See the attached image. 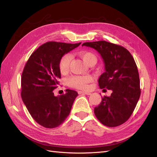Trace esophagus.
Returning a JSON list of instances; mask_svg holds the SVG:
<instances>
[{"mask_svg":"<svg viewBox=\"0 0 157 157\" xmlns=\"http://www.w3.org/2000/svg\"><path fill=\"white\" fill-rule=\"evenodd\" d=\"M78 94H86V95H90V94H91V93H90V92H82V91H78Z\"/></svg>","mask_w":157,"mask_h":157,"instance_id":"obj_1","label":"esophagus"}]
</instances>
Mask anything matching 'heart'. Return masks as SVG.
<instances>
[{
  "mask_svg": "<svg viewBox=\"0 0 157 157\" xmlns=\"http://www.w3.org/2000/svg\"><path fill=\"white\" fill-rule=\"evenodd\" d=\"M79 56L87 65L95 63L97 61L96 56L92 52L88 51L79 52ZM71 61V56L69 54H65L61 58L59 63V69L61 73H67ZM92 80L90 76H73L68 79L69 86L78 89H86L88 84Z\"/></svg>",
  "mask_w": 157,
  "mask_h": 157,
  "instance_id": "obj_1",
  "label": "heart"
}]
</instances>
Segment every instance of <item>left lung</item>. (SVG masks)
Masks as SVG:
<instances>
[{"label": "left lung", "mask_w": 157, "mask_h": 157, "mask_svg": "<svg viewBox=\"0 0 157 157\" xmlns=\"http://www.w3.org/2000/svg\"><path fill=\"white\" fill-rule=\"evenodd\" d=\"M100 54L105 71L98 80L99 88L111 90V96H104L94 113L103 125L115 127L124 123L134 111L140 94L137 65L131 54L120 45L104 40L85 42Z\"/></svg>", "instance_id": "left-lung-1"}]
</instances>
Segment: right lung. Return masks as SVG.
Returning <instances> with one entry per match:
<instances>
[{
    "label": "right lung",
    "instance_id": "obj_1",
    "mask_svg": "<svg viewBox=\"0 0 157 157\" xmlns=\"http://www.w3.org/2000/svg\"><path fill=\"white\" fill-rule=\"evenodd\" d=\"M80 44L46 42L33 52L25 65L21 76L22 100L33 119L43 127L54 128L62 124L78 96L75 90L67 89L65 94L55 96L53 90L61 78V58Z\"/></svg>",
    "mask_w": 157,
    "mask_h": 157
}]
</instances>
